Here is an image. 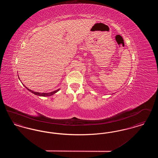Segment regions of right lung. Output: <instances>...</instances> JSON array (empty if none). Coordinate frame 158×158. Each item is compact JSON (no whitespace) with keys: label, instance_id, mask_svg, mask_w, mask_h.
<instances>
[{"label":"right lung","instance_id":"right-lung-1","mask_svg":"<svg viewBox=\"0 0 158 158\" xmlns=\"http://www.w3.org/2000/svg\"><path fill=\"white\" fill-rule=\"evenodd\" d=\"M24 86V85H23ZM28 90H30V92H31L32 93H33V94H34L35 95H38V96H43V97H49V96H52V95H53V94H54L55 93H56L57 91H59V89H57V90H54V91H53V92H50V93H40V92H34V91H33V90H30V89H29L28 88H27V87H25Z\"/></svg>","mask_w":158,"mask_h":158}]
</instances>
